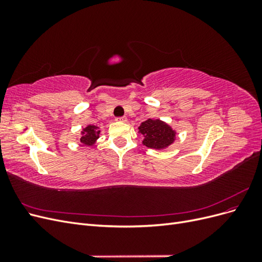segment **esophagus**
<instances>
[{"mask_svg":"<svg viewBox=\"0 0 262 262\" xmlns=\"http://www.w3.org/2000/svg\"><path fill=\"white\" fill-rule=\"evenodd\" d=\"M117 121H120V122H125L126 121V118L125 117H118L116 118Z\"/></svg>","mask_w":262,"mask_h":262,"instance_id":"esophagus-1","label":"esophagus"}]
</instances>
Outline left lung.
Wrapping results in <instances>:
<instances>
[{
  "instance_id": "1",
  "label": "left lung",
  "mask_w": 262,
  "mask_h": 262,
  "mask_svg": "<svg viewBox=\"0 0 262 262\" xmlns=\"http://www.w3.org/2000/svg\"><path fill=\"white\" fill-rule=\"evenodd\" d=\"M139 132L143 136V143L148 148L164 149L176 140V131L160 119H147L139 126Z\"/></svg>"
}]
</instances>
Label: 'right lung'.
Here are the masks:
<instances>
[{
	"label": "right lung",
	"mask_w": 262,
	"mask_h": 262,
	"mask_svg": "<svg viewBox=\"0 0 262 262\" xmlns=\"http://www.w3.org/2000/svg\"><path fill=\"white\" fill-rule=\"evenodd\" d=\"M99 134H100V130H99L98 126L93 125V124H89L86 126V128H84L82 130L80 142L83 145L92 146V145L96 143V141L99 138Z\"/></svg>",
	"instance_id": "1"
}]
</instances>
